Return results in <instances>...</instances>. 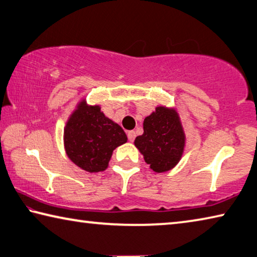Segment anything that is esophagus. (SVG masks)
Returning a JSON list of instances; mask_svg holds the SVG:
<instances>
[{
    "mask_svg": "<svg viewBox=\"0 0 257 257\" xmlns=\"http://www.w3.org/2000/svg\"><path fill=\"white\" fill-rule=\"evenodd\" d=\"M127 136H128V139L130 142H134L135 141V138H136V133L135 132H128V134H127Z\"/></svg>",
    "mask_w": 257,
    "mask_h": 257,
    "instance_id": "obj_1",
    "label": "esophagus"
}]
</instances>
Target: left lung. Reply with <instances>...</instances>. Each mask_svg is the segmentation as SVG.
Segmentation results:
<instances>
[{
  "label": "left lung",
  "instance_id": "8db88e82",
  "mask_svg": "<svg viewBox=\"0 0 257 257\" xmlns=\"http://www.w3.org/2000/svg\"><path fill=\"white\" fill-rule=\"evenodd\" d=\"M144 134L135 139V146L154 172L175 168L185 149L186 136L175 108L158 106L144 120Z\"/></svg>",
  "mask_w": 257,
  "mask_h": 257
}]
</instances>
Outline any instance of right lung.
Listing matches in <instances>:
<instances>
[{
  "mask_svg": "<svg viewBox=\"0 0 257 257\" xmlns=\"http://www.w3.org/2000/svg\"><path fill=\"white\" fill-rule=\"evenodd\" d=\"M63 141L68 158L93 173L105 170L113 151L128 138L118 123L104 115L101 106L81 99L67 121Z\"/></svg>",
  "mask_w": 257,
  "mask_h": 257,
  "instance_id": "add662e5",
  "label": "right lung"
}]
</instances>
